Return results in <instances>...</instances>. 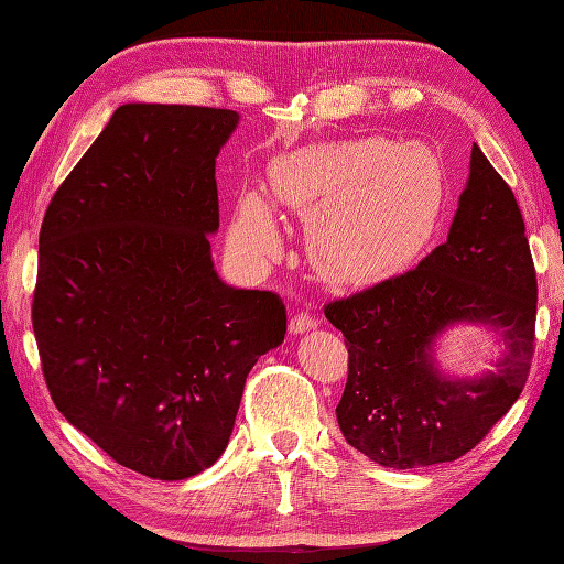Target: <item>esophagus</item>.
<instances>
[{"label": "esophagus", "instance_id": "1", "mask_svg": "<svg viewBox=\"0 0 564 564\" xmlns=\"http://www.w3.org/2000/svg\"><path fill=\"white\" fill-rule=\"evenodd\" d=\"M315 327H317V319L310 315V313H297L289 322L291 334H303V332H310V329H315Z\"/></svg>", "mask_w": 564, "mask_h": 564}]
</instances>
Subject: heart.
I'll use <instances>...</instances> for the list:
<instances>
[{
  "instance_id": "b5f03b06",
  "label": "heart",
  "mask_w": 564,
  "mask_h": 564,
  "mask_svg": "<svg viewBox=\"0 0 564 564\" xmlns=\"http://www.w3.org/2000/svg\"><path fill=\"white\" fill-rule=\"evenodd\" d=\"M273 196L307 218V254L327 281L366 285L400 271L438 223L443 172L426 148L354 138L295 150L271 166ZM245 259L279 249L269 203L245 194L230 230Z\"/></svg>"
}]
</instances>
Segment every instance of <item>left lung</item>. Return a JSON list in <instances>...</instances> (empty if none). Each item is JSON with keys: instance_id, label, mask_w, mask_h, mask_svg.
Listing matches in <instances>:
<instances>
[{"instance_id": "left-lung-1", "label": "left lung", "mask_w": 564, "mask_h": 564, "mask_svg": "<svg viewBox=\"0 0 564 564\" xmlns=\"http://www.w3.org/2000/svg\"><path fill=\"white\" fill-rule=\"evenodd\" d=\"M538 283L519 203L473 145L448 239L419 267L325 305L344 334L349 378L337 422L349 446L394 470L473 451L529 380ZM485 324L508 346L480 379H448L433 344L455 324Z\"/></svg>"}]
</instances>
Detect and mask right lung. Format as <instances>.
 Here are the masks:
<instances>
[{
    "label": "right lung",
    "mask_w": 564,
    "mask_h": 564,
    "mask_svg": "<svg viewBox=\"0 0 564 564\" xmlns=\"http://www.w3.org/2000/svg\"><path fill=\"white\" fill-rule=\"evenodd\" d=\"M237 123L208 106H118L41 225L31 317L51 398L152 480L220 458L249 370L285 337L279 295L213 267L215 158Z\"/></svg>",
    "instance_id": "1"
}]
</instances>
